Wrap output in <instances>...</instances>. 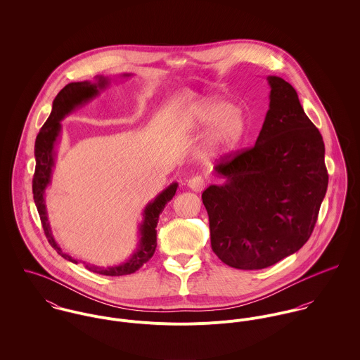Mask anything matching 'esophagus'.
<instances>
[{"instance_id": "obj_1", "label": "esophagus", "mask_w": 360, "mask_h": 360, "mask_svg": "<svg viewBox=\"0 0 360 360\" xmlns=\"http://www.w3.org/2000/svg\"><path fill=\"white\" fill-rule=\"evenodd\" d=\"M205 180L201 176H194L188 180V187L197 193H201L205 188Z\"/></svg>"}]
</instances>
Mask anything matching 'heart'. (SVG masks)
I'll return each mask as SVG.
<instances>
[{"label":"heart","instance_id":"heart-1","mask_svg":"<svg viewBox=\"0 0 360 360\" xmlns=\"http://www.w3.org/2000/svg\"><path fill=\"white\" fill-rule=\"evenodd\" d=\"M186 124L191 129L213 124L206 137L207 154H226L234 150L247 129L243 110L230 106L223 98H209L191 106L186 115Z\"/></svg>","mask_w":360,"mask_h":360}]
</instances>
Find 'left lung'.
<instances>
[{"label": "left lung", "mask_w": 360, "mask_h": 360, "mask_svg": "<svg viewBox=\"0 0 360 360\" xmlns=\"http://www.w3.org/2000/svg\"><path fill=\"white\" fill-rule=\"evenodd\" d=\"M270 105L254 147L224 155L202 202L210 245L236 269L269 267L300 251L311 236L327 191L324 143L295 89L269 76Z\"/></svg>", "instance_id": "left-lung-1"}]
</instances>
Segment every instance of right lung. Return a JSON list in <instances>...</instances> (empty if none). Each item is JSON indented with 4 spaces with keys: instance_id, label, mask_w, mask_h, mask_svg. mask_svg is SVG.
<instances>
[{
    "instance_id": "add662e5",
    "label": "right lung",
    "mask_w": 360,
    "mask_h": 360,
    "mask_svg": "<svg viewBox=\"0 0 360 360\" xmlns=\"http://www.w3.org/2000/svg\"><path fill=\"white\" fill-rule=\"evenodd\" d=\"M130 76V75H123ZM106 77H97V83L90 82H76L66 84L55 97L52 103V110L50 117L41 127L40 133L37 134L36 144H34V156H36V170L33 176V198L37 206L40 220L44 229V234L51 244L52 248L69 262L77 263V259H73L65 254L58 244L55 243L52 237L51 227L47 217V209H46V201H44V193L47 186L51 183L52 167H53V156H55V143L60 133V120L69 115L73 109H76L79 105L90 101L91 98L97 97L100 90H103L108 86ZM179 184L173 183L166 190H163L154 201H151L144 209V219L140 226V241L139 247L134 251V254L130 257L129 260L123 262L119 266L112 267H100L90 263H86V269H89L93 273H98L103 276H124L131 274L137 271L144 263H147L153 255L156 248V226L159 220V214L162 213L165 205L174 197L176 190Z\"/></svg>"
}]
</instances>
